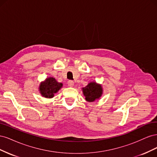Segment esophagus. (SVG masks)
<instances>
[{
    "label": "esophagus",
    "mask_w": 157,
    "mask_h": 157,
    "mask_svg": "<svg viewBox=\"0 0 157 157\" xmlns=\"http://www.w3.org/2000/svg\"><path fill=\"white\" fill-rule=\"evenodd\" d=\"M67 84L70 87H72V86H73V85H74V82L73 81V80H69Z\"/></svg>",
    "instance_id": "34e87169"
}]
</instances>
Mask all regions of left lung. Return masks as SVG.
Returning a JSON list of instances; mask_svg holds the SVG:
<instances>
[{
  "label": "left lung",
  "mask_w": 157,
  "mask_h": 157,
  "mask_svg": "<svg viewBox=\"0 0 157 157\" xmlns=\"http://www.w3.org/2000/svg\"><path fill=\"white\" fill-rule=\"evenodd\" d=\"M102 88L100 85L96 82H90L87 86L82 88V92L85 99L88 101H94L96 99L100 98L102 94Z\"/></svg>",
  "instance_id": "1"
}]
</instances>
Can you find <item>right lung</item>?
<instances>
[{
    "instance_id": "1",
    "label": "right lung",
    "mask_w": 157,
    "mask_h": 157,
    "mask_svg": "<svg viewBox=\"0 0 157 157\" xmlns=\"http://www.w3.org/2000/svg\"><path fill=\"white\" fill-rule=\"evenodd\" d=\"M62 86V84L59 83L55 78L50 77L46 78L44 82H42L40 86V92L45 98H51L54 96V94L58 92Z\"/></svg>"
}]
</instances>
